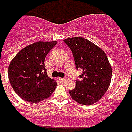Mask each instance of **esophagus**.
Segmentation results:
<instances>
[{"instance_id": "obj_1", "label": "esophagus", "mask_w": 132, "mask_h": 132, "mask_svg": "<svg viewBox=\"0 0 132 132\" xmlns=\"http://www.w3.org/2000/svg\"><path fill=\"white\" fill-rule=\"evenodd\" d=\"M58 79H59V80H60L61 82H64V81L66 79L65 78H60V77H59V78H58Z\"/></svg>"}]
</instances>
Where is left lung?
<instances>
[{"instance_id":"8db88e82","label":"left lung","mask_w":132,"mask_h":132,"mask_svg":"<svg viewBox=\"0 0 132 132\" xmlns=\"http://www.w3.org/2000/svg\"><path fill=\"white\" fill-rule=\"evenodd\" d=\"M74 57L76 68H82L81 80L70 90L71 98L76 102L90 105L98 102L110 86L112 68L105 53L100 47L82 37L64 40Z\"/></svg>"}]
</instances>
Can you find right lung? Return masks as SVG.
<instances>
[{"label":"right lung","mask_w":132,"mask_h":132,"mask_svg":"<svg viewBox=\"0 0 132 132\" xmlns=\"http://www.w3.org/2000/svg\"><path fill=\"white\" fill-rule=\"evenodd\" d=\"M57 44L37 42L20 50L10 62L8 76L10 84L23 100L39 102L54 92L57 82L47 74L44 59Z\"/></svg>","instance_id":"add662e5"}]
</instances>
